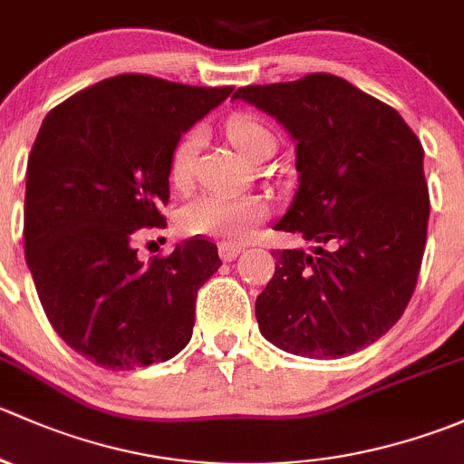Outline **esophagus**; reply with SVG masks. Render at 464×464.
I'll return each mask as SVG.
<instances>
[{"instance_id":"34e87169","label":"esophagus","mask_w":464,"mask_h":464,"mask_svg":"<svg viewBox=\"0 0 464 464\" xmlns=\"http://www.w3.org/2000/svg\"><path fill=\"white\" fill-rule=\"evenodd\" d=\"M241 252H243V247L230 246V243H223V246L218 247V255H221L223 261H234L238 255H241Z\"/></svg>"}]
</instances>
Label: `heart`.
<instances>
[{"label":"heart","instance_id":"b5f03b06","mask_svg":"<svg viewBox=\"0 0 464 464\" xmlns=\"http://www.w3.org/2000/svg\"><path fill=\"white\" fill-rule=\"evenodd\" d=\"M226 133L234 150L247 162L255 159L266 145L275 142V136L259 118L237 113L227 121ZM200 147V131L189 129L179 138L169 156V179L176 188H188L194 176L197 154ZM267 208L256 197H223L203 194L189 200L179 214L180 230L189 237H208L226 243H243L266 218Z\"/></svg>","mask_w":464,"mask_h":464}]
</instances>
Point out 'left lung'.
I'll return each instance as SVG.
<instances>
[{
  "label": "left lung",
  "instance_id": "1",
  "mask_svg": "<svg viewBox=\"0 0 464 464\" xmlns=\"http://www.w3.org/2000/svg\"><path fill=\"white\" fill-rule=\"evenodd\" d=\"M232 98L297 142L299 188L275 230L314 243L275 252L255 305L261 335L293 355H353L395 326L415 290L429 223L422 145L393 107L331 73Z\"/></svg>",
  "mask_w": 464,
  "mask_h": 464
}]
</instances>
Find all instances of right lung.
<instances>
[{"label":"right lung","mask_w":464,"mask_h":464,"mask_svg":"<svg viewBox=\"0 0 464 464\" xmlns=\"http://www.w3.org/2000/svg\"><path fill=\"white\" fill-rule=\"evenodd\" d=\"M232 93L125 73L71 95L42 122L26 167L24 252L55 333L93 364L167 362L192 339L218 250L194 237L150 264L133 232L165 227L179 138Z\"/></svg>","instance_id":"1"}]
</instances>
